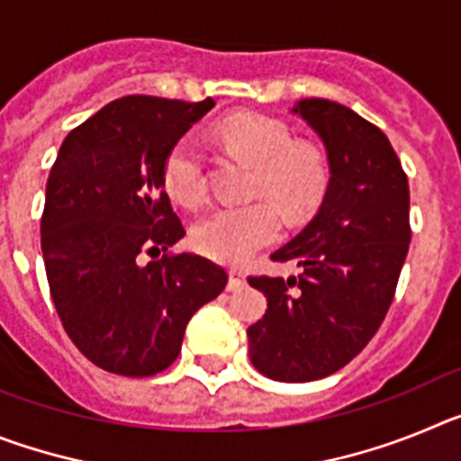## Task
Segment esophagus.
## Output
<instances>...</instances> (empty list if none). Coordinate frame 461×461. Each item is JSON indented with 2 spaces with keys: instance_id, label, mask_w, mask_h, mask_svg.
I'll return each instance as SVG.
<instances>
[{
  "instance_id": "esophagus-1",
  "label": "esophagus",
  "mask_w": 461,
  "mask_h": 461,
  "mask_svg": "<svg viewBox=\"0 0 461 461\" xmlns=\"http://www.w3.org/2000/svg\"><path fill=\"white\" fill-rule=\"evenodd\" d=\"M247 284V276L242 270H230L228 272V291H238Z\"/></svg>"
}]
</instances>
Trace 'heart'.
<instances>
[{"mask_svg":"<svg viewBox=\"0 0 461 461\" xmlns=\"http://www.w3.org/2000/svg\"><path fill=\"white\" fill-rule=\"evenodd\" d=\"M228 148L251 158L254 194L272 195L288 217H303L319 205L328 185V166L321 152L295 145L284 122L266 115H238L221 126ZM166 189L185 205H198L207 194L203 149L194 136L175 142L164 164ZM279 210L270 201L226 203L194 226V242L221 263H244L279 238Z\"/></svg>","mask_w":461,"mask_h":461,"instance_id":"heart-1","label":"heart"}]
</instances>
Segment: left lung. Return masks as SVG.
I'll return each instance as SVG.
<instances>
[{
	"mask_svg": "<svg viewBox=\"0 0 461 461\" xmlns=\"http://www.w3.org/2000/svg\"><path fill=\"white\" fill-rule=\"evenodd\" d=\"M321 138L330 180L312 221L270 256L300 275L249 276L266 316L249 335L251 365L281 383L330 376L376 335L411 242L409 180L385 133L346 105L291 108Z\"/></svg>",
	"mask_w": 461,
	"mask_h": 461,
	"instance_id": "obj_1",
	"label": "left lung"
}]
</instances>
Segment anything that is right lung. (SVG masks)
<instances>
[{
    "label": "right lung",
    "instance_id": "right-lung-1",
    "mask_svg": "<svg viewBox=\"0 0 461 461\" xmlns=\"http://www.w3.org/2000/svg\"><path fill=\"white\" fill-rule=\"evenodd\" d=\"M212 108L133 94L76 126L57 154L41 217L48 284L67 335L105 372H164L191 316L226 288V270L203 256L157 258L185 238L166 157Z\"/></svg>",
    "mask_w": 461,
    "mask_h": 461
}]
</instances>
